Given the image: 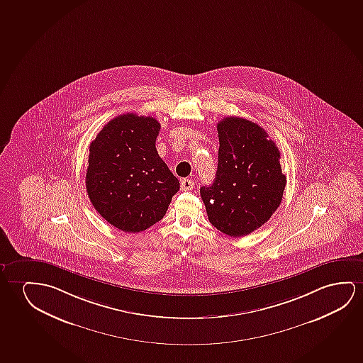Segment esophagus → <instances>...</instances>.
I'll list each match as a JSON object with an SVG mask.
<instances>
[{
    "label": "esophagus",
    "instance_id": "34e87169",
    "mask_svg": "<svg viewBox=\"0 0 363 363\" xmlns=\"http://www.w3.org/2000/svg\"><path fill=\"white\" fill-rule=\"evenodd\" d=\"M194 186H195V181H192V179H184L181 181V189L182 191H191L194 189Z\"/></svg>",
    "mask_w": 363,
    "mask_h": 363
}]
</instances>
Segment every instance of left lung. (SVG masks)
<instances>
[{"instance_id":"left-lung-1","label":"left lung","mask_w":363,"mask_h":363,"mask_svg":"<svg viewBox=\"0 0 363 363\" xmlns=\"http://www.w3.org/2000/svg\"><path fill=\"white\" fill-rule=\"evenodd\" d=\"M220 140L216 179L201 187L211 223L231 237L250 235L269 220L284 196L286 176L279 148L257 123L225 117L217 123Z\"/></svg>"}]
</instances>
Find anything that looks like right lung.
<instances>
[{
	"label": "right lung",
	"mask_w": 363,
	"mask_h": 363,
	"mask_svg": "<svg viewBox=\"0 0 363 363\" xmlns=\"http://www.w3.org/2000/svg\"><path fill=\"white\" fill-rule=\"evenodd\" d=\"M160 127L150 116L125 113L105 125L89 145V201L121 231H145L162 220L179 189L156 150Z\"/></svg>",
	"instance_id": "add662e5"
}]
</instances>
